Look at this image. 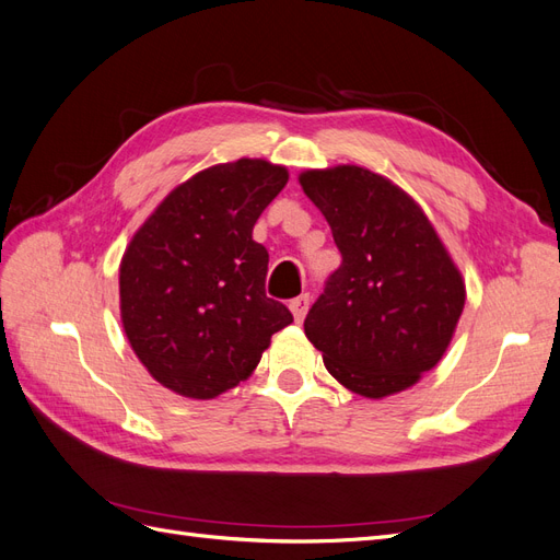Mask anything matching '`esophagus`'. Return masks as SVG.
<instances>
[{
	"label": "esophagus",
	"instance_id": "1",
	"mask_svg": "<svg viewBox=\"0 0 560 560\" xmlns=\"http://www.w3.org/2000/svg\"><path fill=\"white\" fill-rule=\"evenodd\" d=\"M308 306H311V296L308 294H301V296L290 301V311H292L296 322H303V317H306V313H308Z\"/></svg>",
	"mask_w": 560,
	"mask_h": 560
}]
</instances>
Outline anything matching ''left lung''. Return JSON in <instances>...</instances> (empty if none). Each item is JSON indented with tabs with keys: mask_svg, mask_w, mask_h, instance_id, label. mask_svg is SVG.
Instances as JSON below:
<instances>
[{
	"mask_svg": "<svg viewBox=\"0 0 560 560\" xmlns=\"http://www.w3.org/2000/svg\"><path fill=\"white\" fill-rule=\"evenodd\" d=\"M299 184L341 252L303 322L329 374L369 399L416 385L439 364L465 308V280L428 214L360 165L306 171Z\"/></svg>",
	"mask_w": 560,
	"mask_h": 560,
	"instance_id": "obj_1",
	"label": "left lung"
}]
</instances>
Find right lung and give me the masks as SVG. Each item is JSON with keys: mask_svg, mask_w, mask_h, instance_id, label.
Instances as JSON below:
<instances>
[{"mask_svg": "<svg viewBox=\"0 0 560 560\" xmlns=\"http://www.w3.org/2000/svg\"><path fill=\"white\" fill-rule=\"evenodd\" d=\"M290 173L238 159L196 173L132 235L118 266L128 343L163 387L214 399L247 381L270 336L294 319L266 296L268 252L252 241Z\"/></svg>", "mask_w": 560, "mask_h": 560, "instance_id": "add662e5", "label": "right lung"}]
</instances>
